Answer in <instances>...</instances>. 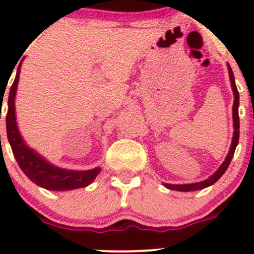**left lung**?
I'll use <instances>...</instances> for the list:
<instances>
[{
	"label": "left lung",
	"instance_id": "8db88e82",
	"mask_svg": "<svg viewBox=\"0 0 254 254\" xmlns=\"http://www.w3.org/2000/svg\"><path fill=\"white\" fill-rule=\"evenodd\" d=\"M227 67H229V75H230V81H231V87L232 91H234V107H232V118H234V137H232V142H231V147H230L229 153H227L226 158H225L224 163L219 167V170L214 173L211 177L205 179L203 182H198V183H191V184H168L166 183L165 187L168 189H172V190H177V191H194V190H199V189H204L206 187L211 186V184L216 183L221 176L226 172V170L229 168L230 162H231L232 157H234L235 150H236V146L238 143V139H240V117H238V104H240V94H238L236 83H235V77H234V72H232L231 67L227 64Z\"/></svg>",
	"mask_w": 254,
	"mask_h": 254
}]
</instances>
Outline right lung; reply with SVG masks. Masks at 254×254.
<instances>
[{
    "label": "right lung",
    "instance_id": "1",
    "mask_svg": "<svg viewBox=\"0 0 254 254\" xmlns=\"http://www.w3.org/2000/svg\"><path fill=\"white\" fill-rule=\"evenodd\" d=\"M19 67L17 70L16 78L9 89L8 111L6 115L7 137L12 147L14 158L19 165L20 170L24 172L32 182L37 186L43 187L48 190H71L87 187L98 176L101 168L97 167L89 171H70L49 163L39 153L25 145L18 131L16 122V111H14V97H16L18 81H19Z\"/></svg>",
    "mask_w": 254,
    "mask_h": 254
}]
</instances>
